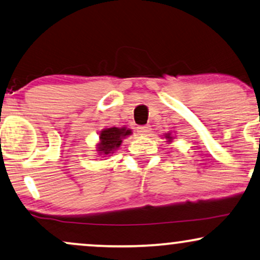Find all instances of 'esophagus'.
Returning <instances> with one entry per match:
<instances>
[{"mask_svg":"<svg viewBox=\"0 0 260 260\" xmlns=\"http://www.w3.org/2000/svg\"><path fill=\"white\" fill-rule=\"evenodd\" d=\"M150 131H151V128H150L149 124H146V126L138 127V133L140 134V136H146V134L150 133Z\"/></svg>","mask_w":260,"mask_h":260,"instance_id":"obj_1","label":"esophagus"}]
</instances>
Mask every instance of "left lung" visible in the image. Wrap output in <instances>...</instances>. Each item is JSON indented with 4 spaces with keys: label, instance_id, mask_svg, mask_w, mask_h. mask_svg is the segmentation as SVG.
<instances>
[{
    "label": "left lung",
    "instance_id": "8db88e82",
    "mask_svg": "<svg viewBox=\"0 0 260 260\" xmlns=\"http://www.w3.org/2000/svg\"><path fill=\"white\" fill-rule=\"evenodd\" d=\"M165 138L168 139V142H172V137H171V133H167L165 134Z\"/></svg>",
    "mask_w": 260,
    "mask_h": 260
}]
</instances>
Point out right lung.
<instances>
[{
  "label": "right lung",
  "mask_w": 260,
  "mask_h": 260,
  "mask_svg": "<svg viewBox=\"0 0 260 260\" xmlns=\"http://www.w3.org/2000/svg\"><path fill=\"white\" fill-rule=\"evenodd\" d=\"M131 134H132V131L127 129L126 127L105 128L99 134V143L96 145V151L103 157H105L106 155L114 154V151H116L120 148L122 139L131 136Z\"/></svg>",
  "instance_id": "right-lung-1"
}]
</instances>
